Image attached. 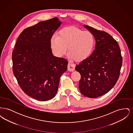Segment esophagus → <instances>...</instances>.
Instances as JSON below:
<instances>
[{
    "mask_svg": "<svg viewBox=\"0 0 133 133\" xmlns=\"http://www.w3.org/2000/svg\"><path fill=\"white\" fill-rule=\"evenodd\" d=\"M75 65L69 62V63L68 64V70L70 72L73 71L75 70Z\"/></svg>",
    "mask_w": 133,
    "mask_h": 133,
    "instance_id": "34e87169",
    "label": "esophagus"
}]
</instances>
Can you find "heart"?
I'll use <instances>...</instances> for the list:
<instances>
[{
    "instance_id": "heart-1",
    "label": "heart",
    "mask_w": 133,
    "mask_h": 133,
    "mask_svg": "<svg viewBox=\"0 0 133 133\" xmlns=\"http://www.w3.org/2000/svg\"><path fill=\"white\" fill-rule=\"evenodd\" d=\"M50 43L55 56L62 57L68 47V56L77 62H81L92 54L95 46V38L92 32L71 26L60 29L58 35H53Z\"/></svg>"
}]
</instances>
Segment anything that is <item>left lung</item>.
Wrapping results in <instances>:
<instances>
[{
    "label": "left lung",
    "instance_id": "obj_1",
    "mask_svg": "<svg viewBox=\"0 0 133 133\" xmlns=\"http://www.w3.org/2000/svg\"><path fill=\"white\" fill-rule=\"evenodd\" d=\"M85 28L92 33L96 40L92 54L75 67L80 73V92L85 97L96 98L112 88L120 76L122 57L117 42L106 32L88 25Z\"/></svg>",
    "mask_w": 133,
    "mask_h": 133
}]
</instances>
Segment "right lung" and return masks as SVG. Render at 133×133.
<instances>
[{"label":"right lung","instance_id":"obj_1","mask_svg":"<svg viewBox=\"0 0 133 133\" xmlns=\"http://www.w3.org/2000/svg\"><path fill=\"white\" fill-rule=\"evenodd\" d=\"M62 22L57 17L41 21L21 33L13 51V72L26 94L41 101L57 94L68 61L54 56L50 39Z\"/></svg>","mask_w":133,"mask_h":133}]
</instances>
